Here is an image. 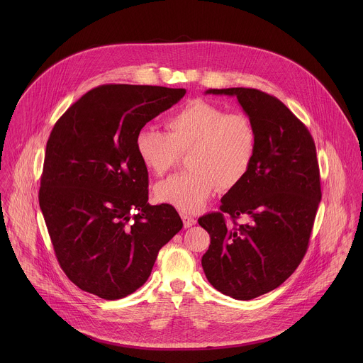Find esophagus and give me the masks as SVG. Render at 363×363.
Masks as SVG:
<instances>
[{
  "label": "esophagus",
  "instance_id": "esophagus-1",
  "mask_svg": "<svg viewBox=\"0 0 363 363\" xmlns=\"http://www.w3.org/2000/svg\"><path fill=\"white\" fill-rule=\"evenodd\" d=\"M180 216H182V219H183L184 228H191L193 225H196V218H194V216H191V215H189V213H184V212H183Z\"/></svg>",
  "mask_w": 363,
  "mask_h": 363
}]
</instances>
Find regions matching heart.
<instances>
[{"instance_id": "1", "label": "heart", "mask_w": 363, "mask_h": 363, "mask_svg": "<svg viewBox=\"0 0 363 363\" xmlns=\"http://www.w3.org/2000/svg\"><path fill=\"white\" fill-rule=\"evenodd\" d=\"M164 128L166 133L144 127L137 133L135 151L141 162L162 176L176 164L180 152L190 150L187 164L191 170L160 182L155 187L159 203L197 212L218 187L238 186L253 164L257 134L242 111L226 113L218 104L196 99L170 113Z\"/></svg>"}]
</instances>
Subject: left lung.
Wrapping results in <instances>:
<instances>
[{"label":"left lung","mask_w":363,"mask_h":363,"mask_svg":"<svg viewBox=\"0 0 363 363\" xmlns=\"http://www.w3.org/2000/svg\"><path fill=\"white\" fill-rule=\"evenodd\" d=\"M236 96L253 121L257 148L246 177L201 216L211 245L201 264L223 295L250 301L278 288L305 257L321 200L315 145L306 125L275 96L252 88L208 89ZM223 213L234 225H225ZM248 222L239 225L235 219Z\"/></svg>","instance_id":"obj_1"}]
</instances>
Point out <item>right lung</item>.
Listing matches in <instances>:
<instances>
[{
  "mask_svg": "<svg viewBox=\"0 0 363 363\" xmlns=\"http://www.w3.org/2000/svg\"><path fill=\"white\" fill-rule=\"evenodd\" d=\"M184 95L183 88L101 85L54 124L39 204L55 257L82 291L106 301L135 292L183 228L172 206L148 204L135 135Z\"/></svg>",
  "mask_w": 363,
  "mask_h": 363,
  "instance_id": "1",
  "label": "right lung"
}]
</instances>
